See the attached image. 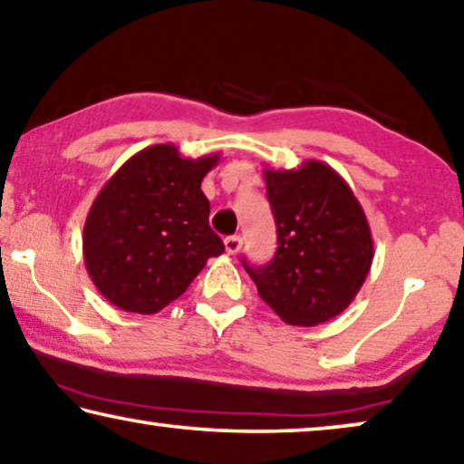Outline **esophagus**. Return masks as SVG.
Listing matches in <instances>:
<instances>
[{
    "label": "esophagus",
    "mask_w": 464,
    "mask_h": 464,
    "mask_svg": "<svg viewBox=\"0 0 464 464\" xmlns=\"http://www.w3.org/2000/svg\"><path fill=\"white\" fill-rule=\"evenodd\" d=\"M225 250L227 254H237L241 250V237L237 235H231V237L225 239Z\"/></svg>",
    "instance_id": "1"
}]
</instances>
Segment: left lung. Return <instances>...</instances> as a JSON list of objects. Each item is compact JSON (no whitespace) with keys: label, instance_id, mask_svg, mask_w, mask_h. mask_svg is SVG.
<instances>
[{"label":"left lung","instance_id":"1","mask_svg":"<svg viewBox=\"0 0 464 464\" xmlns=\"http://www.w3.org/2000/svg\"><path fill=\"white\" fill-rule=\"evenodd\" d=\"M276 223L271 265L244 260L258 295L281 321L300 327L327 323L361 292L372 265L369 220L350 185L319 160L298 169H265Z\"/></svg>","mask_w":464,"mask_h":464}]
</instances>
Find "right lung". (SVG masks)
Instances as JSON below:
<instances>
[{
  "instance_id": "right-lung-1",
  "label": "right lung",
  "mask_w": 464,
  "mask_h": 464,
  "mask_svg": "<svg viewBox=\"0 0 464 464\" xmlns=\"http://www.w3.org/2000/svg\"><path fill=\"white\" fill-rule=\"evenodd\" d=\"M218 160L220 154L183 158L177 145L158 143L130 156L103 185L82 229V258L116 308L160 313L208 258L225 252L202 191Z\"/></svg>"
}]
</instances>
